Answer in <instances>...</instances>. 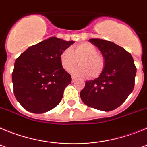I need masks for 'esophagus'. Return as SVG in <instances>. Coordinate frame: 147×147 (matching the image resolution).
Returning <instances> with one entry per match:
<instances>
[{"label":"esophagus","instance_id":"1","mask_svg":"<svg viewBox=\"0 0 147 147\" xmlns=\"http://www.w3.org/2000/svg\"><path fill=\"white\" fill-rule=\"evenodd\" d=\"M76 80V78L75 76H72V82H74Z\"/></svg>","mask_w":147,"mask_h":147}]
</instances>
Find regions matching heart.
<instances>
[{"label":"heart","instance_id":"obj_1","mask_svg":"<svg viewBox=\"0 0 147 147\" xmlns=\"http://www.w3.org/2000/svg\"><path fill=\"white\" fill-rule=\"evenodd\" d=\"M97 49L90 42H82L72 49H67L60 54V63L65 71H70L78 63L80 65L71 71L79 76L96 78L102 74L105 66V60L102 54L97 53Z\"/></svg>","mask_w":147,"mask_h":147}]
</instances>
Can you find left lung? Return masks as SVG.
Masks as SVG:
<instances>
[{"instance_id":"8db88e82","label":"left lung","mask_w":147,"mask_h":147,"mask_svg":"<svg viewBox=\"0 0 147 147\" xmlns=\"http://www.w3.org/2000/svg\"><path fill=\"white\" fill-rule=\"evenodd\" d=\"M89 42L99 49L105 66L98 78L85 82L80 97L89 107L111 111L124 103L133 90L136 75L134 60L129 52L114 42L102 39H90Z\"/></svg>"}]
</instances>
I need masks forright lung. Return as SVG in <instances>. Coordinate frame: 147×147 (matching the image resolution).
<instances>
[{
  "instance_id": "add662e5",
  "label": "right lung",
  "mask_w": 147,
  "mask_h": 147,
  "mask_svg": "<svg viewBox=\"0 0 147 147\" xmlns=\"http://www.w3.org/2000/svg\"><path fill=\"white\" fill-rule=\"evenodd\" d=\"M74 41L51 37L32 45L16 59L12 72L15 96L26 110L43 113L59 105L71 76L60 54Z\"/></svg>"
}]
</instances>
